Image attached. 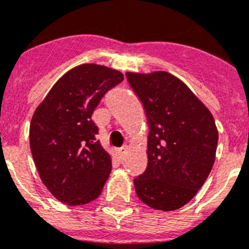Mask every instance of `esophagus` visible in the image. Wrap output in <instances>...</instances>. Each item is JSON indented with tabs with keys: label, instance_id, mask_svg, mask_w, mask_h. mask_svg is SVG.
Masks as SVG:
<instances>
[{
	"label": "esophagus",
	"instance_id": "esophagus-1",
	"mask_svg": "<svg viewBox=\"0 0 249 249\" xmlns=\"http://www.w3.org/2000/svg\"><path fill=\"white\" fill-rule=\"evenodd\" d=\"M118 156H120V158H123V156L126 155V153H127V146H122V148H120L118 149Z\"/></svg>",
	"mask_w": 249,
	"mask_h": 249
}]
</instances>
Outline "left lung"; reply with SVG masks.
<instances>
[{"mask_svg": "<svg viewBox=\"0 0 249 249\" xmlns=\"http://www.w3.org/2000/svg\"><path fill=\"white\" fill-rule=\"evenodd\" d=\"M148 118V166L134 178L139 199L156 210L179 209L204 184L215 161V121L182 80L167 72L126 73Z\"/></svg>", "mask_w": 249, "mask_h": 249, "instance_id": "1", "label": "left lung"}]
</instances>
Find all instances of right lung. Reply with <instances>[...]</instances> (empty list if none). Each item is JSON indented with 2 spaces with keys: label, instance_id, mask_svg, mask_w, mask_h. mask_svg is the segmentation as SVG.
Listing matches in <instances>:
<instances>
[{
  "label": "right lung",
  "instance_id": "obj_1",
  "mask_svg": "<svg viewBox=\"0 0 249 249\" xmlns=\"http://www.w3.org/2000/svg\"><path fill=\"white\" fill-rule=\"evenodd\" d=\"M123 74L85 63L63 74L30 122V150L42 183L60 202L83 205L100 196L111 158L95 136L94 110Z\"/></svg>",
  "mask_w": 249,
  "mask_h": 249
}]
</instances>
